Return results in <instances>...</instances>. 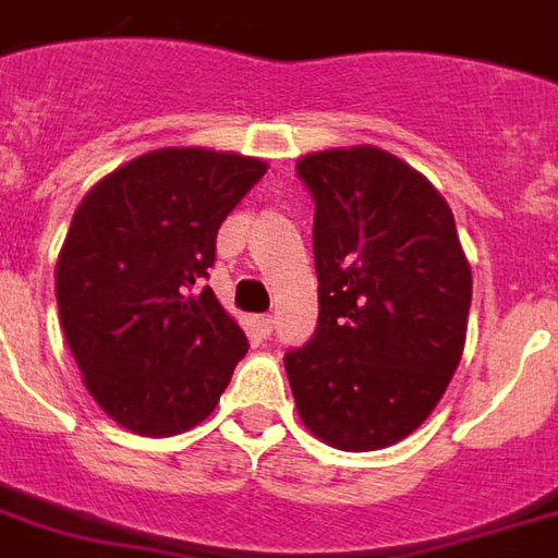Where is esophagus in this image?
Masks as SVG:
<instances>
[{
	"label": "esophagus",
	"mask_w": 558,
	"mask_h": 558,
	"mask_svg": "<svg viewBox=\"0 0 558 558\" xmlns=\"http://www.w3.org/2000/svg\"><path fill=\"white\" fill-rule=\"evenodd\" d=\"M271 325H275V319H271V316H257V328L263 337H268V333H271Z\"/></svg>",
	"instance_id": "1"
}]
</instances>
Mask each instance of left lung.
Masks as SVG:
<instances>
[{
    "mask_svg": "<svg viewBox=\"0 0 558 558\" xmlns=\"http://www.w3.org/2000/svg\"><path fill=\"white\" fill-rule=\"evenodd\" d=\"M311 189L319 325L283 357L304 426L345 452L426 423L464 354L473 295L452 209L381 147L301 156Z\"/></svg>",
    "mask_w": 558,
    "mask_h": 558,
    "instance_id": "1",
    "label": "left lung"
}]
</instances>
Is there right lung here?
<instances>
[{"instance_id": "add662e5", "label": "right lung", "mask_w": 558, "mask_h": 558, "mask_svg": "<svg viewBox=\"0 0 558 558\" xmlns=\"http://www.w3.org/2000/svg\"><path fill=\"white\" fill-rule=\"evenodd\" d=\"M242 153L162 147L82 197L56 263L59 319L94 402L135 435L213 414L247 340L204 287L218 227L266 174Z\"/></svg>"}]
</instances>
